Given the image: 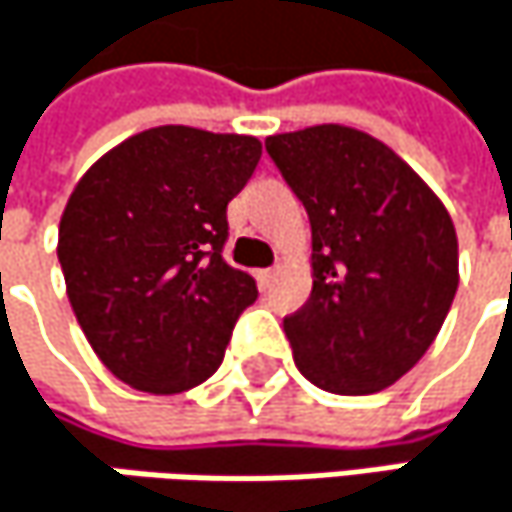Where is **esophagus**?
<instances>
[{
	"label": "esophagus",
	"mask_w": 512,
	"mask_h": 512,
	"mask_svg": "<svg viewBox=\"0 0 512 512\" xmlns=\"http://www.w3.org/2000/svg\"><path fill=\"white\" fill-rule=\"evenodd\" d=\"M275 278H278V269H260V272H257V284H260L263 290H269V287L275 284Z\"/></svg>",
	"instance_id": "1"
}]
</instances>
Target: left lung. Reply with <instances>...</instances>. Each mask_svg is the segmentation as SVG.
Masks as SVG:
<instances>
[{
  "instance_id": "8db88e82",
  "label": "left lung",
  "mask_w": 512,
  "mask_h": 512,
  "mask_svg": "<svg viewBox=\"0 0 512 512\" xmlns=\"http://www.w3.org/2000/svg\"><path fill=\"white\" fill-rule=\"evenodd\" d=\"M266 154L311 219L314 290L284 317L296 367L332 394L394 385L457 296L448 210L391 148L350 127L269 136Z\"/></svg>"
}]
</instances>
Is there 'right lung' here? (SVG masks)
I'll list each match as a JSON object with an SVG mask.
<instances>
[{"label": "right lung", "instance_id": "1", "mask_svg": "<svg viewBox=\"0 0 512 512\" xmlns=\"http://www.w3.org/2000/svg\"><path fill=\"white\" fill-rule=\"evenodd\" d=\"M257 159L252 136L154 127L76 183L58 263L88 344L121 382L177 394L219 370L257 299L255 278L222 257L228 201Z\"/></svg>", "mask_w": 512, "mask_h": 512}]
</instances>
